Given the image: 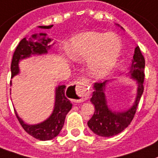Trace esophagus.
<instances>
[{
	"instance_id": "34e87169",
	"label": "esophagus",
	"mask_w": 158,
	"mask_h": 158,
	"mask_svg": "<svg viewBox=\"0 0 158 158\" xmlns=\"http://www.w3.org/2000/svg\"><path fill=\"white\" fill-rule=\"evenodd\" d=\"M73 100L76 102H81L89 97V90L86 85L82 81H74L69 87Z\"/></svg>"
}]
</instances>
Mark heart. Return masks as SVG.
<instances>
[{"label": "heart", "instance_id": "1", "mask_svg": "<svg viewBox=\"0 0 158 158\" xmlns=\"http://www.w3.org/2000/svg\"><path fill=\"white\" fill-rule=\"evenodd\" d=\"M121 48L120 39L115 34L87 31L72 38L67 52L77 62L85 60V70L89 76L102 79L114 70Z\"/></svg>", "mask_w": 158, "mask_h": 158}]
</instances>
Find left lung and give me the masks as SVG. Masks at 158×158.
<instances>
[{
  "mask_svg": "<svg viewBox=\"0 0 158 158\" xmlns=\"http://www.w3.org/2000/svg\"><path fill=\"white\" fill-rule=\"evenodd\" d=\"M144 65L145 61L144 56L140 48L136 47L128 73L131 78L137 81V94L133 105L124 111H114L108 107L105 95L106 84L108 81H105L102 83H94V91L90 102L94 105L95 111L87 124L91 131L96 135L102 137L113 136L120 133L131 123L136 112L142 94L144 92Z\"/></svg>",
  "mask_w": 158,
  "mask_h": 158,
  "instance_id": "obj_1",
  "label": "left lung"
}]
</instances>
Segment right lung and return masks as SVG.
Wrapping results in <instances>:
<instances>
[{"label":"right lung","instance_id":"right-lung-1","mask_svg":"<svg viewBox=\"0 0 158 158\" xmlns=\"http://www.w3.org/2000/svg\"><path fill=\"white\" fill-rule=\"evenodd\" d=\"M53 27L51 26H40L39 27L42 29H50ZM39 37L38 35H33L32 38L34 40L39 39L38 42H34L30 39L27 40L26 38L21 40L18 44V47L14 51L13 59L11 63V77L19 73V67L18 63L20 60L30 57L31 55H42L48 53V50L50 49L52 45H48V44L52 41L51 39L47 38L46 34H40ZM11 85V82H10ZM65 85H59L56 89V102H55L54 110L51 116L44 122L38 124L29 125L25 123L23 119L19 118V116L15 111L17 118L22 127L29 135H32L35 139L40 140H49L59 135L60 131L63 127L64 123L66 114L69 113L72 109V103L66 98L65 95Z\"/></svg>","mask_w":158,"mask_h":158}]
</instances>
